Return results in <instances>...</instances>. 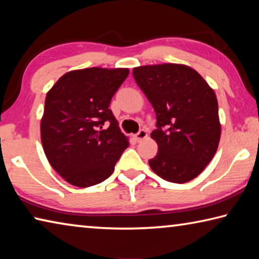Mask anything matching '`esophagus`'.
Masks as SVG:
<instances>
[{"mask_svg": "<svg viewBox=\"0 0 259 259\" xmlns=\"http://www.w3.org/2000/svg\"><path fill=\"white\" fill-rule=\"evenodd\" d=\"M147 137V133L144 129H142V130H139L137 134L135 135V138H136V140H137V142L139 143V142H142L143 139H145Z\"/></svg>", "mask_w": 259, "mask_h": 259, "instance_id": "34e87169", "label": "esophagus"}]
</instances>
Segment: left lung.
Returning <instances> with one entry per match:
<instances>
[{
  "label": "left lung",
  "mask_w": 259,
  "mask_h": 259,
  "mask_svg": "<svg viewBox=\"0 0 259 259\" xmlns=\"http://www.w3.org/2000/svg\"><path fill=\"white\" fill-rule=\"evenodd\" d=\"M133 75L156 114L151 137L159 150L148 164L166 182L192 181L212 160L221 139L213 90L185 65L139 66Z\"/></svg>",
  "instance_id": "8db88e82"
}]
</instances>
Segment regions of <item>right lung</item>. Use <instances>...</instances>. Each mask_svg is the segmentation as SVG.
I'll return each mask as SVG.
<instances>
[{
	"instance_id": "add662e5",
	"label": "right lung",
	"mask_w": 259,
	"mask_h": 259,
	"mask_svg": "<svg viewBox=\"0 0 259 259\" xmlns=\"http://www.w3.org/2000/svg\"><path fill=\"white\" fill-rule=\"evenodd\" d=\"M128 68L91 67L64 74L47 94L41 140L49 163L77 187L104 182L129 146L109 104ZM109 123L106 130L103 124Z\"/></svg>"
}]
</instances>
